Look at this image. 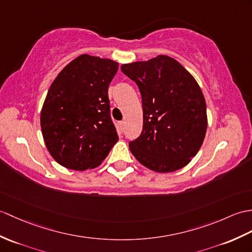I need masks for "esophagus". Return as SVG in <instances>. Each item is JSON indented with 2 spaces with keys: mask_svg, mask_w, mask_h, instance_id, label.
<instances>
[{
  "mask_svg": "<svg viewBox=\"0 0 252 252\" xmlns=\"http://www.w3.org/2000/svg\"><path fill=\"white\" fill-rule=\"evenodd\" d=\"M125 126H126V122L125 121H121L119 124V131L122 133L125 131Z\"/></svg>",
  "mask_w": 252,
  "mask_h": 252,
  "instance_id": "obj_1",
  "label": "esophagus"
}]
</instances>
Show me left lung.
I'll list each match as a JSON object with an SVG mask.
<instances>
[{
	"mask_svg": "<svg viewBox=\"0 0 252 252\" xmlns=\"http://www.w3.org/2000/svg\"><path fill=\"white\" fill-rule=\"evenodd\" d=\"M143 102V131L128 144L136 160L151 171L183 168L200 150L207 130L206 102L194 77L175 60L159 55L122 64Z\"/></svg>",
	"mask_w": 252,
	"mask_h": 252,
	"instance_id": "left-lung-1",
	"label": "left lung"
}]
</instances>
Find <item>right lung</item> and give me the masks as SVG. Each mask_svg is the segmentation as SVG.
Masks as SVG:
<instances>
[{"label": "right lung", "instance_id": "add662e5", "mask_svg": "<svg viewBox=\"0 0 252 252\" xmlns=\"http://www.w3.org/2000/svg\"><path fill=\"white\" fill-rule=\"evenodd\" d=\"M118 66L114 60L84 54L52 81L40 127L47 149L60 165L74 171L95 168L118 142L108 99Z\"/></svg>", "mask_w": 252, "mask_h": 252}]
</instances>
